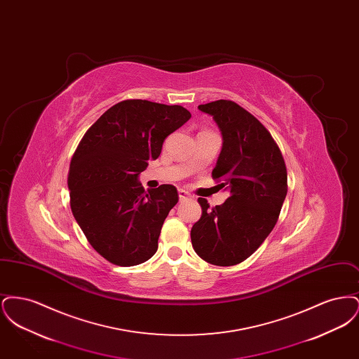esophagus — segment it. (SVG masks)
<instances>
[{
    "label": "esophagus",
    "instance_id": "esophagus-1",
    "mask_svg": "<svg viewBox=\"0 0 359 359\" xmlns=\"http://www.w3.org/2000/svg\"><path fill=\"white\" fill-rule=\"evenodd\" d=\"M179 198H180V201H184V199L189 198V194L184 189H179Z\"/></svg>",
    "mask_w": 359,
    "mask_h": 359
}]
</instances>
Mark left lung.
<instances>
[{"instance_id":"left-lung-1","label":"left lung","mask_w":359,"mask_h":359,"mask_svg":"<svg viewBox=\"0 0 359 359\" xmlns=\"http://www.w3.org/2000/svg\"><path fill=\"white\" fill-rule=\"evenodd\" d=\"M222 133V151L212 179L229 191L221 205L198 202L202 217L191 229L196 255L218 266H231L252 256L271 234L287 196V167L266 128L233 101L199 104Z\"/></svg>"}]
</instances>
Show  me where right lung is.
<instances>
[{"instance_id":"add662e5","label":"right lung","mask_w":359,"mask_h":359,"mask_svg":"<svg viewBox=\"0 0 359 359\" xmlns=\"http://www.w3.org/2000/svg\"><path fill=\"white\" fill-rule=\"evenodd\" d=\"M189 118L179 104L126 100L106 110L81 140L69 164L71 211L90 245L109 262L133 266L156 253L179 195L171 184L145 192L138 175Z\"/></svg>"}]
</instances>
